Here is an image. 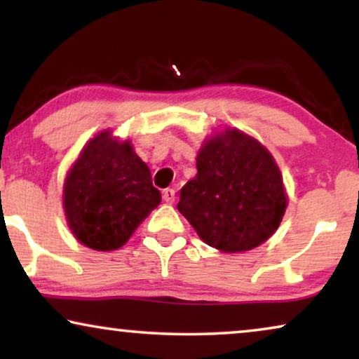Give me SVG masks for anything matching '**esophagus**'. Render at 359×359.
<instances>
[{
	"mask_svg": "<svg viewBox=\"0 0 359 359\" xmlns=\"http://www.w3.org/2000/svg\"><path fill=\"white\" fill-rule=\"evenodd\" d=\"M163 199H165L166 204H173L175 203V189L166 188L163 191Z\"/></svg>",
	"mask_w": 359,
	"mask_h": 359,
	"instance_id": "esophagus-1",
	"label": "esophagus"
}]
</instances>
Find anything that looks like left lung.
I'll return each mask as SVG.
<instances>
[{
    "label": "left lung",
    "instance_id": "1",
    "mask_svg": "<svg viewBox=\"0 0 359 359\" xmlns=\"http://www.w3.org/2000/svg\"><path fill=\"white\" fill-rule=\"evenodd\" d=\"M196 168L198 175L181 189L178 210L204 243L240 253L276 232L287 194L279 166L262 142L227 127L203 142Z\"/></svg>",
    "mask_w": 359,
    "mask_h": 359
}]
</instances>
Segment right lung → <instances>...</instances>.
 <instances>
[{"mask_svg": "<svg viewBox=\"0 0 359 359\" xmlns=\"http://www.w3.org/2000/svg\"><path fill=\"white\" fill-rule=\"evenodd\" d=\"M62 201L73 237L88 248L112 252L127 243L161 194L130 140L107 129L88 140L73 161Z\"/></svg>", "mask_w": 359, "mask_h": 359, "instance_id": "right-lung-1", "label": "right lung"}]
</instances>
